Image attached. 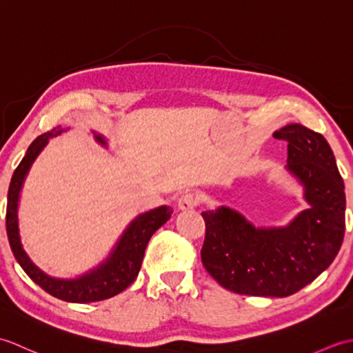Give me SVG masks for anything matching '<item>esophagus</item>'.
<instances>
[{
  "label": "esophagus",
  "mask_w": 353,
  "mask_h": 353,
  "mask_svg": "<svg viewBox=\"0 0 353 353\" xmlns=\"http://www.w3.org/2000/svg\"><path fill=\"white\" fill-rule=\"evenodd\" d=\"M197 203H199L197 196L192 192H185L182 194L181 199H179V208H181L182 211H190V209L196 208Z\"/></svg>",
  "instance_id": "esophagus-1"
}]
</instances>
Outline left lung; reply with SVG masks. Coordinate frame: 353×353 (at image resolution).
Instances as JSON below:
<instances>
[{"instance_id":"left-lung-1","label":"left lung","mask_w":353,"mask_h":353,"mask_svg":"<svg viewBox=\"0 0 353 353\" xmlns=\"http://www.w3.org/2000/svg\"><path fill=\"white\" fill-rule=\"evenodd\" d=\"M288 142L287 170L305 188V209L285 228L256 229L221 206L201 212V262L223 288L245 296L287 297L332 264L346 229V196L335 156L320 133L288 124L273 133Z\"/></svg>"}]
</instances>
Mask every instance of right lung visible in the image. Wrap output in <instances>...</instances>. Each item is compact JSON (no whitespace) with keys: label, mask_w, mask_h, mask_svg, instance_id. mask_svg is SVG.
<instances>
[{"label":"right lung","mask_w":353,"mask_h":353,"mask_svg":"<svg viewBox=\"0 0 353 353\" xmlns=\"http://www.w3.org/2000/svg\"><path fill=\"white\" fill-rule=\"evenodd\" d=\"M62 132L63 129H61V127H54L52 130L37 137L30 144L26 156L22 157L21 163L14 170L9 186V194H7V236H9L12 252L18 264L28 274L30 279L39 285L48 294L72 303L106 301V299L119 294L137 279L150 238L162 224L170 220L172 209L170 206H161L137 216L130 223V226L124 230L123 236L119 238L110 256L89 273L76 277V279H56V277L45 274L39 267L33 264V261L22 249L18 228V201L22 183H24L27 172L37 154L48 144L50 138L61 134ZM95 139L100 144L106 145V141L100 134H95Z\"/></svg>","instance_id":"obj_1"}]
</instances>
